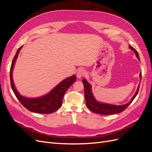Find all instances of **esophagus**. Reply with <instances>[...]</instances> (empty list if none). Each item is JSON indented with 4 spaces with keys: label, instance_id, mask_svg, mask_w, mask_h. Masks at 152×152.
Segmentation results:
<instances>
[{
    "label": "esophagus",
    "instance_id": "34e87169",
    "mask_svg": "<svg viewBox=\"0 0 152 152\" xmlns=\"http://www.w3.org/2000/svg\"><path fill=\"white\" fill-rule=\"evenodd\" d=\"M85 74H86V71L84 69L80 68L77 73V78H79V79H80V78H82V77H84Z\"/></svg>",
    "mask_w": 152,
    "mask_h": 152
}]
</instances>
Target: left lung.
<instances>
[{"label": "left lung", "mask_w": 152, "mask_h": 152, "mask_svg": "<svg viewBox=\"0 0 152 152\" xmlns=\"http://www.w3.org/2000/svg\"><path fill=\"white\" fill-rule=\"evenodd\" d=\"M129 48L135 53L136 57L137 58V59H139L140 60V56L137 50L134 48H132L131 45H129ZM140 79H141V72L140 73ZM82 82H83V84L84 86V96H85L87 107L88 108L91 112L98 113V114H100V115H104L119 113L123 112L124 110H125L127 108L128 106L132 103V101L134 100V99L136 98V96H137V93H138L140 85H140L138 87H137L136 94L134 95V96H133L132 98L131 99V100L129 102L124 105L116 106V105L104 104V103L98 102L97 101L94 99L93 94H92L91 84L88 83L85 79L82 80Z\"/></svg>", "instance_id": "obj_1"}]
</instances>
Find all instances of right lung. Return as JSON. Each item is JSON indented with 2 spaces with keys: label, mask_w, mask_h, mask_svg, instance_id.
Wrapping results in <instances>:
<instances>
[{
  "label": "right lung",
  "mask_w": 152,
  "mask_h": 152,
  "mask_svg": "<svg viewBox=\"0 0 152 152\" xmlns=\"http://www.w3.org/2000/svg\"><path fill=\"white\" fill-rule=\"evenodd\" d=\"M21 48L22 46L18 49L15 56L12 59L10 68L11 85L14 93H15L16 97L19 100L21 104L30 112L44 114H50L56 112V110L61 107L63 96L65 95L66 91L70 87V86L76 81V76L74 75L63 80L56 87H55L49 94L41 98L29 99L23 97L16 91L15 86L13 83L12 77V69Z\"/></svg>",
  "instance_id": "right-lung-1"
}]
</instances>
